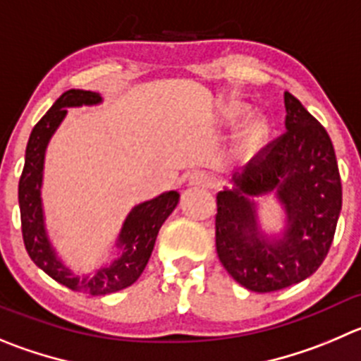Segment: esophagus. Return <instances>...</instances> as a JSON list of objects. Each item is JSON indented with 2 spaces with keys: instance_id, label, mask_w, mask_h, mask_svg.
Segmentation results:
<instances>
[{
  "instance_id": "esophagus-1",
  "label": "esophagus",
  "mask_w": 361,
  "mask_h": 361,
  "mask_svg": "<svg viewBox=\"0 0 361 361\" xmlns=\"http://www.w3.org/2000/svg\"><path fill=\"white\" fill-rule=\"evenodd\" d=\"M214 183L215 178L210 173H204V171H197V173L188 178V185H192V187H214Z\"/></svg>"
}]
</instances>
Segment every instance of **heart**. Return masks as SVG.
Wrapping results in <instances>:
<instances>
[{
  "mask_svg": "<svg viewBox=\"0 0 361 361\" xmlns=\"http://www.w3.org/2000/svg\"><path fill=\"white\" fill-rule=\"evenodd\" d=\"M245 112L244 104H231L228 110V119L237 121L242 114ZM271 133V124L260 114L249 116L247 119L242 123L238 131L235 133L233 139V149L238 157H251V154L258 153L262 147L265 146Z\"/></svg>",
  "mask_w": 361,
  "mask_h": 361,
  "instance_id": "b5f03b06",
  "label": "heart"
}]
</instances>
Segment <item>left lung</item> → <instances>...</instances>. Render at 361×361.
I'll list each match as a JSON object with an SVG mask.
<instances>
[{"instance_id":"left-lung-1","label":"left lung","mask_w":361,"mask_h":361,"mask_svg":"<svg viewBox=\"0 0 361 361\" xmlns=\"http://www.w3.org/2000/svg\"><path fill=\"white\" fill-rule=\"evenodd\" d=\"M287 131L233 174L217 194L215 247L231 278L252 292H276L321 267L342 210L338 164L328 131L298 97L285 92ZM272 191L288 224L281 238L257 226L252 197Z\"/></svg>"}]
</instances>
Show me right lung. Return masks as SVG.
<instances>
[{
  "label": "right lung",
  "instance_id": "1",
  "mask_svg": "<svg viewBox=\"0 0 361 361\" xmlns=\"http://www.w3.org/2000/svg\"><path fill=\"white\" fill-rule=\"evenodd\" d=\"M101 101L103 97L90 90L71 89L63 92L30 133L25 167H23L21 180H19L23 240H25L30 258L37 267L42 269L60 285L89 295L119 292L139 279L149 262L161 224L173 214L180 201V194L176 190H169L154 200L131 208L128 217L124 219L116 242L119 255L110 264L97 269L96 274H73V271L62 264L55 247L51 245V240H49L48 230H46L42 197H40L46 147H48L56 128L66 117L67 109L83 106V104L90 106V104H99Z\"/></svg>",
  "mask_w": 361,
  "mask_h": 361
}]
</instances>
